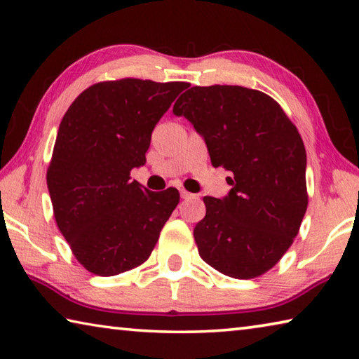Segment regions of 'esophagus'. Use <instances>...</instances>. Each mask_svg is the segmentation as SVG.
<instances>
[{"instance_id": "34e87169", "label": "esophagus", "mask_w": 359, "mask_h": 359, "mask_svg": "<svg viewBox=\"0 0 359 359\" xmlns=\"http://www.w3.org/2000/svg\"><path fill=\"white\" fill-rule=\"evenodd\" d=\"M180 196L184 198V199H188V198H191L193 194H191V193H188L187 190H184V188H182V190H180Z\"/></svg>"}]
</instances>
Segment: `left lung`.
<instances>
[{
  "label": "left lung",
  "instance_id": "left-lung-1",
  "mask_svg": "<svg viewBox=\"0 0 359 359\" xmlns=\"http://www.w3.org/2000/svg\"><path fill=\"white\" fill-rule=\"evenodd\" d=\"M172 112L204 137L212 166L234 175L226 198H204L205 217L193 229L199 257L228 277L263 276L293 244L307 210L299 131L274 98L239 85H196Z\"/></svg>",
  "mask_w": 359,
  "mask_h": 359
}]
</instances>
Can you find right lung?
<instances>
[{
  "instance_id": "right-lung-1",
  "label": "right lung",
  "mask_w": 359,
  "mask_h": 359,
  "mask_svg": "<svg viewBox=\"0 0 359 359\" xmlns=\"http://www.w3.org/2000/svg\"><path fill=\"white\" fill-rule=\"evenodd\" d=\"M187 82L125 77L93 83L60 123L47 187L60 233L92 274L111 277L149 259L177 208V188L149 191L131 180L151 131Z\"/></svg>"
}]
</instances>
